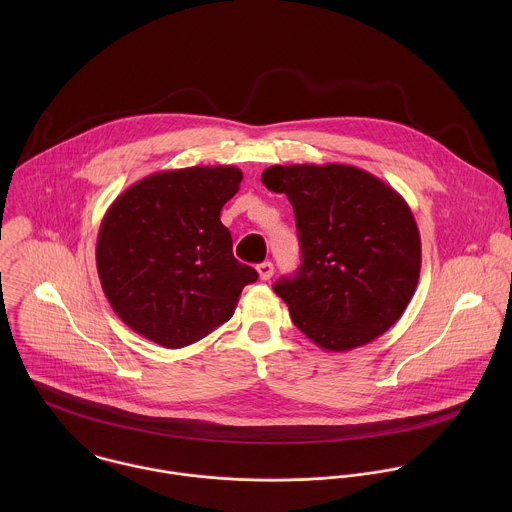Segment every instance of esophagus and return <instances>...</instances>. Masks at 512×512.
I'll use <instances>...</instances> for the list:
<instances>
[{"instance_id":"obj_1","label":"esophagus","mask_w":512,"mask_h":512,"mask_svg":"<svg viewBox=\"0 0 512 512\" xmlns=\"http://www.w3.org/2000/svg\"><path fill=\"white\" fill-rule=\"evenodd\" d=\"M258 274H260V280H270L272 276H274V264L272 262H262V264H258Z\"/></svg>"}]
</instances>
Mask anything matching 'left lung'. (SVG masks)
<instances>
[{
  "label": "left lung",
  "instance_id": "left-lung-1",
  "mask_svg": "<svg viewBox=\"0 0 512 512\" xmlns=\"http://www.w3.org/2000/svg\"><path fill=\"white\" fill-rule=\"evenodd\" d=\"M262 183L286 193L299 232L301 266L274 286L293 325L329 353L386 333L422 268L420 230L404 197L343 163L272 165Z\"/></svg>",
  "mask_w": 512,
  "mask_h": 512
}]
</instances>
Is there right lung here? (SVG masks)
I'll return each mask as SVG.
<instances>
[{
    "mask_svg": "<svg viewBox=\"0 0 512 512\" xmlns=\"http://www.w3.org/2000/svg\"><path fill=\"white\" fill-rule=\"evenodd\" d=\"M232 165L147 175L108 207L96 268L116 315L167 349L201 341L226 323L258 272L232 256L220 211L240 187Z\"/></svg>",
    "mask_w": 512,
    "mask_h": 512,
    "instance_id": "obj_1",
    "label": "right lung"
}]
</instances>
